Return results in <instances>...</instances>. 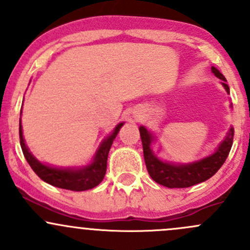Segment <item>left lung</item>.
Returning a JSON list of instances; mask_svg holds the SVG:
<instances>
[{
  "instance_id": "obj_1",
  "label": "left lung",
  "mask_w": 250,
  "mask_h": 250,
  "mask_svg": "<svg viewBox=\"0 0 250 250\" xmlns=\"http://www.w3.org/2000/svg\"><path fill=\"white\" fill-rule=\"evenodd\" d=\"M212 72L215 77H218L224 82V87L230 94V89H229L228 84L225 83V77L215 67H212ZM140 135L141 140H142L144 161H146V169H148L151 178L159 184L167 188H189L209 179L223 166L226 158L229 156V153H230L231 146H232L233 128H230L226 138L223 141V143L220 144L214 154L197 161V163L189 165H172L159 160L156 156H154L153 150L150 149V144L154 140L151 133L146 127L141 126Z\"/></svg>"
}]
</instances>
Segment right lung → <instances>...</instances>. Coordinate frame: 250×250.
<instances>
[{"label":"right lung","instance_id":"right-lung-1","mask_svg":"<svg viewBox=\"0 0 250 250\" xmlns=\"http://www.w3.org/2000/svg\"><path fill=\"white\" fill-rule=\"evenodd\" d=\"M123 125H124V123H120L119 125H117L112 135L108 136L107 140L102 142L101 146H100L96 155H95L94 161L89 166L81 169L54 168V167H49L41 164L37 159L33 158V155L30 153L26 144L24 142L21 122L19 123L20 146H21L22 153H24L25 159L27 160L31 168L35 171V173L42 181L50 185H54V187L61 188V189L72 190V191H84V190L92 189L96 185H99L102 182V179L104 178V174H106L107 171L108 153H109L113 141L117 137L118 132H119L120 127Z\"/></svg>","mask_w":250,"mask_h":250}]
</instances>
